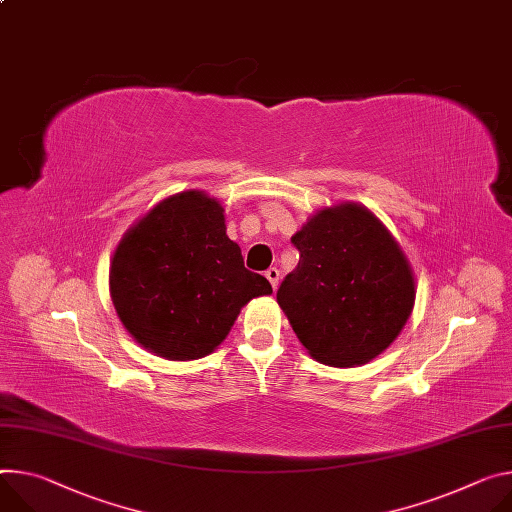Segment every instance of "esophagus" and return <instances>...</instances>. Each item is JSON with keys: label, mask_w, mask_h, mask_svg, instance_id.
<instances>
[{"label": "esophagus", "mask_w": 512, "mask_h": 512, "mask_svg": "<svg viewBox=\"0 0 512 512\" xmlns=\"http://www.w3.org/2000/svg\"><path fill=\"white\" fill-rule=\"evenodd\" d=\"M265 277H267V280H269L271 288H273V290H277V284H280V269L269 267V269L265 271Z\"/></svg>", "instance_id": "obj_1"}]
</instances>
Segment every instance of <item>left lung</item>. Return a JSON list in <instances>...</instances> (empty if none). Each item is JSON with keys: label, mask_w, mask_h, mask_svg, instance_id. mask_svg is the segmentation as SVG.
Here are the masks:
<instances>
[{"label": "left lung", "mask_w": 512, "mask_h": 512, "mask_svg": "<svg viewBox=\"0 0 512 512\" xmlns=\"http://www.w3.org/2000/svg\"><path fill=\"white\" fill-rule=\"evenodd\" d=\"M300 261L277 304L308 355L355 367L384 353L414 308L412 267L369 208L339 202L316 210L292 237Z\"/></svg>", "instance_id": "1"}]
</instances>
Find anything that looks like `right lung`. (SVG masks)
<instances>
[{"mask_svg":"<svg viewBox=\"0 0 512 512\" xmlns=\"http://www.w3.org/2000/svg\"><path fill=\"white\" fill-rule=\"evenodd\" d=\"M271 292L228 239L222 204L200 190L157 202L124 232L110 261V296L124 329L169 361L210 355L241 308Z\"/></svg>","mask_w":512,"mask_h":512,"instance_id":"right-lung-1","label":"right lung"}]
</instances>
